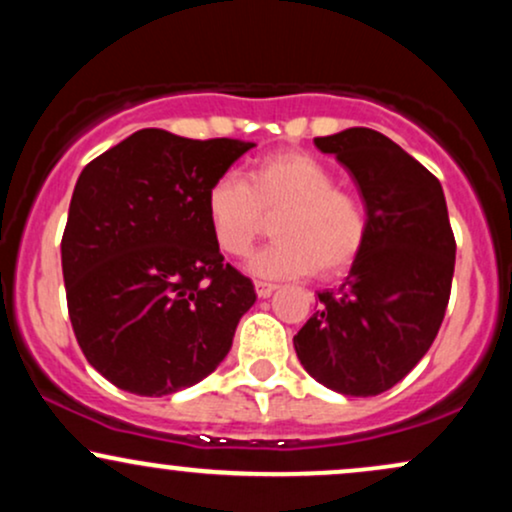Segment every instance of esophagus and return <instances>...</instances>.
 Here are the masks:
<instances>
[{
	"mask_svg": "<svg viewBox=\"0 0 512 512\" xmlns=\"http://www.w3.org/2000/svg\"><path fill=\"white\" fill-rule=\"evenodd\" d=\"M255 291L260 298H269L276 291V286L267 284V281H255Z\"/></svg>",
	"mask_w": 512,
	"mask_h": 512,
	"instance_id": "esophagus-1",
	"label": "esophagus"
}]
</instances>
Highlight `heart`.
<instances>
[{"instance_id":"obj_1","label":"heart","mask_w":512,"mask_h":512,"mask_svg":"<svg viewBox=\"0 0 512 512\" xmlns=\"http://www.w3.org/2000/svg\"><path fill=\"white\" fill-rule=\"evenodd\" d=\"M204 211L216 248L245 255L274 216V243L248 260L262 279L337 276L351 267L368 236V211L356 192L337 187L332 168L305 151H279L255 161L245 180L221 175L207 187Z\"/></svg>"}]
</instances>
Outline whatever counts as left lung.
Segmentation results:
<instances>
[{"mask_svg":"<svg viewBox=\"0 0 512 512\" xmlns=\"http://www.w3.org/2000/svg\"><path fill=\"white\" fill-rule=\"evenodd\" d=\"M315 146L354 178L368 236L342 284L317 293L320 310L293 346L317 383L373 397L397 385L440 330L455 272L448 204L436 175L375 129L351 127Z\"/></svg>","mask_w":512,"mask_h":512,"instance_id":"left-lung-1","label":"left lung"}]
</instances>
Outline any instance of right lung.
I'll use <instances>...</instances> for the list:
<instances>
[{
  "label": "right lung",
  "mask_w": 512,
  "mask_h": 512,
  "mask_svg": "<svg viewBox=\"0 0 512 512\" xmlns=\"http://www.w3.org/2000/svg\"><path fill=\"white\" fill-rule=\"evenodd\" d=\"M252 146L139 129L81 170L62 238L69 320L120 390L173 395L231 351L257 296L223 264L204 195Z\"/></svg>",
  "instance_id": "add662e5"
}]
</instances>
